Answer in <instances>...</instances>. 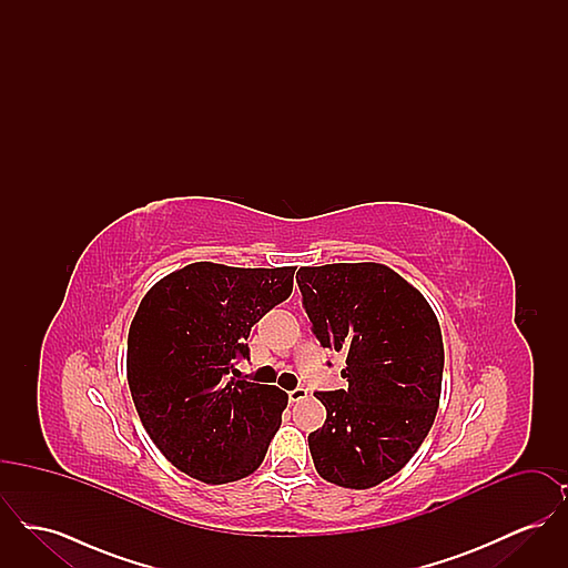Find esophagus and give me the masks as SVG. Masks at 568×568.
I'll return each instance as SVG.
<instances>
[{
	"label": "esophagus",
	"mask_w": 568,
	"mask_h": 568,
	"mask_svg": "<svg viewBox=\"0 0 568 568\" xmlns=\"http://www.w3.org/2000/svg\"><path fill=\"white\" fill-rule=\"evenodd\" d=\"M287 396H290V403H300V400H306V398H308V392H306L304 387H296V389H292Z\"/></svg>",
	"instance_id": "esophagus-1"
}]
</instances>
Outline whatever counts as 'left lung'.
Wrapping results in <instances>:
<instances>
[{"mask_svg": "<svg viewBox=\"0 0 568 568\" xmlns=\"http://www.w3.org/2000/svg\"><path fill=\"white\" fill-rule=\"evenodd\" d=\"M296 281L315 338L345 353L347 387L315 392L327 410L308 434L315 468L336 486H378L433 428L445 364L436 315L383 264L304 266Z\"/></svg>", "mask_w": 568, "mask_h": 568, "instance_id": "obj_1", "label": "left lung"}]
</instances>
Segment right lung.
<instances>
[{
    "label": "right lung",
    "instance_id": "right-lung-1",
    "mask_svg": "<svg viewBox=\"0 0 568 568\" xmlns=\"http://www.w3.org/2000/svg\"><path fill=\"white\" fill-rule=\"evenodd\" d=\"M296 268L197 262L142 297L128 336V383L144 430L179 470L239 481L264 462L287 394L231 378L248 332L292 296Z\"/></svg>",
    "mask_w": 568,
    "mask_h": 568
}]
</instances>
